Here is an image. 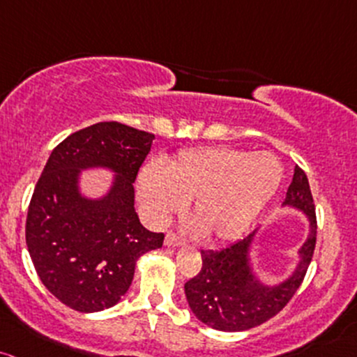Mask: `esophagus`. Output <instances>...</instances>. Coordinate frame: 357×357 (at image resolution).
I'll use <instances>...</instances> for the list:
<instances>
[{"label":"esophagus","mask_w":357,"mask_h":357,"mask_svg":"<svg viewBox=\"0 0 357 357\" xmlns=\"http://www.w3.org/2000/svg\"><path fill=\"white\" fill-rule=\"evenodd\" d=\"M164 245L166 248H179L181 245V238L174 236V234H167L166 238H164Z\"/></svg>","instance_id":"esophagus-1"}]
</instances>
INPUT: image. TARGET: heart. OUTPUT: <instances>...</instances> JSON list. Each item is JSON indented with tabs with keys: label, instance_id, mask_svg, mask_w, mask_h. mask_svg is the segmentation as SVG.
Segmentation results:
<instances>
[{
	"label": "heart",
	"instance_id": "heart-1",
	"mask_svg": "<svg viewBox=\"0 0 357 357\" xmlns=\"http://www.w3.org/2000/svg\"><path fill=\"white\" fill-rule=\"evenodd\" d=\"M283 167L269 152L211 146L179 152L164 171L146 166L139 197L154 223L169 220L191 202V217L203 241L227 242L248 232L274 198Z\"/></svg>",
	"mask_w": 357,
	"mask_h": 357
}]
</instances>
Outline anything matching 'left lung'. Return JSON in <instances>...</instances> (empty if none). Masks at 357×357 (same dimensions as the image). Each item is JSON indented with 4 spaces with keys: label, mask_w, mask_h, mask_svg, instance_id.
<instances>
[{
    "label": "left lung",
    "mask_w": 357,
    "mask_h": 357,
    "mask_svg": "<svg viewBox=\"0 0 357 357\" xmlns=\"http://www.w3.org/2000/svg\"><path fill=\"white\" fill-rule=\"evenodd\" d=\"M283 208L307 217L308 236L296 250L295 269L278 283H264L252 262L259 229L242 241L218 250H202V271L185 284L188 305L195 317L215 331L241 332L264 324L291 300L310 264L317 238V218L308 178L298 166L287 191Z\"/></svg>",
    "instance_id": "left-lung-1"
}]
</instances>
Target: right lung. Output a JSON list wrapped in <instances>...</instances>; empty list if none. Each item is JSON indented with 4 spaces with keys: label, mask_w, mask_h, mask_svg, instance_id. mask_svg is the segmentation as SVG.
I'll use <instances>...</instances> for the list:
<instances>
[{
    "label": "right lung",
    "mask_w": 357,
    "mask_h": 357,
    "mask_svg": "<svg viewBox=\"0 0 357 357\" xmlns=\"http://www.w3.org/2000/svg\"><path fill=\"white\" fill-rule=\"evenodd\" d=\"M155 137L119 121H100L54 149L30 199L25 237L44 287L83 313L107 310L134 280L140 256L162 248L135 213L134 183ZM114 176L107 191L88 197L82 171Z\"/></svg>",
    "instance_id": "1"
}]
</instances>
